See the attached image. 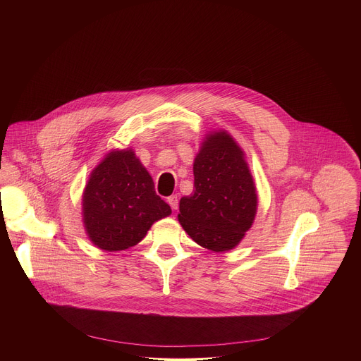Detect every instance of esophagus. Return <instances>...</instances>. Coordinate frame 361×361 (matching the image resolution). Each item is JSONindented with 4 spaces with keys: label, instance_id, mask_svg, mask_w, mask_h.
<instances>
[{
    "label": "esophagus",
    "instance_id": "1",
    "mask_svg": "<svg viewBox=\"0 0 361 361\" xmlns=\"http://www.w3.org/2000/svg\"><path fill=\"white\" fill-rule=\"evenodd\" d=\"M166 202H168V204L171 206L172 209H178V207H179V199H178V196H176V195H172V196H169Z\"/></svg>",
    "mask_w": 361,
    "mask_h": 361
}]
</instances>
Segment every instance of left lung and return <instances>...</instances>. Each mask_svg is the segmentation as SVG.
<instances>
[{
    "instance_id": "1",
    "label": "left lung",
    "mask_w": 361,
    "mask_h": 361,
    "mask_svg": "<svg viewBox=\"0 0 361 361\" xmlns=\"http://www.w3.org/2000/svg\"><path fill=\"white\" fill-rule=\"evenodd\" d=\"M193 173L195 190L180 199L179 222L208 250L233 249L257 211L256 186L242 149L226 132L207 136Z\"/></svg>"
}]
</instances>
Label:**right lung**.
<instances>
[{
    "label": "right lung",
    "mask_w": 361,
    "mask_h": 361,
    "mask_svg": "<svg viewBox=\"0 0 361 361\" xmlns=\"http://www.w3.org/2000/svg\"><path fill=\"white\" fill-rule=\"evenodd\" d=\"M168 206L132 150L112 152L92 172L83 193V222L89 239L106 252L137 245Z\"/></svg>",
    "instance_id": "1"
}]
</instances>
